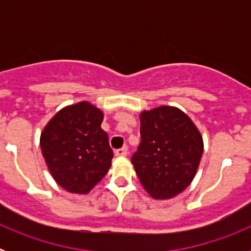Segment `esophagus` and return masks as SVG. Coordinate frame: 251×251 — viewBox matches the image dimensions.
I'll list each match as a JSON object with an SVG mask.
<instances>
[{"mask_svg":"<svg viewBox=\"0 0 251 251\" xmlns=\"http://www.w3.org/2000/svg\"><path fill=\"white\" fill-rule=\"evenodd\" d=\"M114 153H115V156H117V157H126V156H127V153H128L127 146H124V147L119 148V150L115 151Z\"/></svg>","mask_w":251,"mask_h":251,"instance_id":"obj_1","label":"esophagus"}]
</instances>
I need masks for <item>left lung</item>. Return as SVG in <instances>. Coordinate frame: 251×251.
I'll return each mask as SVG.
<instances>
[{
  "instance_id": "1",
  "label": "left lung",
  "mask_w": 251,
  "mask_h": 251,
  "mask_svg": "<svg viewBox=\"0 0 251 251\" xmlns=\"http://www.w3.org/2000/svg\"><path fill=\"white\" fill-rule=\"evenodd\" d=\"M141 145L132 163L142 186L156 200L177 196L196 176L203 152L200 130L176 106L143 110Z\"/></svg>"
}]
</instances>
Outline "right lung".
Listing matches in <instances>:
<instances>
[{"mask_svg":"<svg viewBox=\"0 0 251 251\" xmlns=\"http://www.w3.org/2000/svg\"><path fill=\"white\" fill-rule=\"evenodd\" d=\"M103 118L99 108L80 101L59 110L41 132L40 147L49 172L68 192L88 194L112 166Z\"/></svg>","mask_w":251,"mask_h":251,"instance_id":"right-lung-1","label":"right lung"}]
</instances>
